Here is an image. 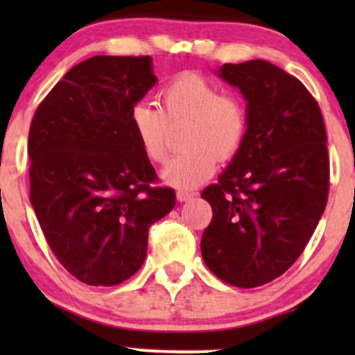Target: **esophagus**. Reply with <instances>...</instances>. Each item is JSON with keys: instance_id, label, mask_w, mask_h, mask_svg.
Returning <instances> with one entry per match:
<instances>
[{"instance_id": "esophagus-1", "label": "esophagus", "mask_w": 355, "mask_h": 355, "mask_svg": "<svg viewBox=\"0 0 355 355\" xmlns=\"http://www.w3.org/2000/svg\"><path fill=\"white\" fill-rule=\"evenodd\" d=\"M193 197H195L193 191H187V190H178L177 191L178 202H187V200H190V198H193Z\"/></svg>"}]
</instances>
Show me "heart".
Here are the masks:
<instances>
[{
  "mask_svg": "<svg viewBox=\"0 0 355 355\" xmlns=\"http://www.w3.org/2000/svg\"><path fill=\"white\" fill-rule=\"evenodd\" d=\"M160 110L140 101L132 108L130 123L148 160L160 164L166 157L168 126L185 123L182 144L162 170V180L190 189L207 180L218 160L239 152L247 132V108L235 95L220 93L214 81L198 73L173 76L158 93Z\"/></svg>",
  "mask_w": 355,
  "mask_h": 355,
  "instance_id": "b5f03b06",
  "label": "heart"
}]
</instances>
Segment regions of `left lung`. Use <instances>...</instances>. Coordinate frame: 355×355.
<instances>
[{"label": "left lung", "mask_w": 355, "mask_h": 355, "mask_svg": "<svg viewBox=\"0 0 355 355\" xmlns=\"http://www.w3.org/2000/svg\"><path fill=\"white\" fill-rule=\"evenodd\" d=\"M218 76L247 100V132L218 183L202 197L214 217L205 266L235 287H259L299 259L329 195L327 133L300 80L263 60L225 63Z\"/></svg>", "instance_id": "8db88e82"}]
</instances>
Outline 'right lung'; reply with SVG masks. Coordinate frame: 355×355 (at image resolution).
I'll list each match as a JSON object with an SVG mask.
<instances>
[{
	"mask_svg": "<svg viewBox=\"0 0 355 355\" xmlns=\"http://www.w3.org/2000/svg\"><path fill=\"white\" fill-rule=\"evenodd\" d=\"M157 83L150 56H93L36 108L30 202L58 262L88 285H118L145 262L148 229L175 207L130 113Z\"/></svg>",
	"mask_w": 355,
	"mask_h": 355,
	"instance_id": "1",
	"label": "right lung"
}]
</instances>
